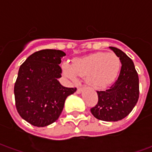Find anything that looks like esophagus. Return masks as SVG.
<instances>
[{
  "mask_svg": "<svg viewBox=\"0 0 152 152\" xmlns=\"http://www.w3.org/2000/svg\"><path fill=\"white\" fill-rule=\"evenodd\" d=\"M81 92H82V88H77V89H76V93H77V94H80Z\"/></svg>",
  "mask_w": 152,
  "mask_h": 152,
  "instance_id": "obj_1",
  "label": "esophagus"
}]
</instances>
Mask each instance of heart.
Here are the masks:
<instances>
[{
  "mask_svg": "<svg viewBox=\"0 0 152 152\" xmlns=\"http://www.w3.org/2000/svg\"><path fill=\"white\" fill-rule=\"evenodd\" d=\"M121 62L113 53H98L78 58L73 61L64 62L62 65L63 73L70 81L76 82L78 76L86 77V82L93 88L104 89L116 79L120 72Z\"/></svg>",
  "mask_w": 152,
  "mask_h": 152,
  "instance_id": "b5f03b06",
  "label": "heart"
}]
</instances>
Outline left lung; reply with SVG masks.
Here are the masks:
<instances>
[{
    "instance_id": "obj_1",
    "label": "left lung",
    "mask_w": 152,
    "mask_h": 152,
    "mask_svg": "<svg viewBox=\"0 0 152 152\" xmlns=\"http://www.w3.org/2000/svg\"><path fill=\"white\" fill-rule=\"evenodd\" d=\"M109 48L121 60V72L110 89L97 91L99 101L90 112L101 121H118L126 117L136 105L139 97V80L130 58L115 47Z\"/></svg>"
}]
</instances>
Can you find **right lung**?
Instances as JSON below:
<instances>
[{
	"label": "right lung",
	"mask_w": 152,
	"mask_h": 152,
	"mask_svg": "<svg viewBox=\"0 0 152 152\" xmlns=\"http://www.w3.org/2000/svg\"><path fill=\"white\" fill-rule=\"evenodd\" d=\"M62 50H43L28 57L18 70L15 85V105L23 120L37 127H45L58 119L66 99L76 88L58 81L62 69Z\"/></svg>",
	"instance_id": "1"
}]
</instances>
